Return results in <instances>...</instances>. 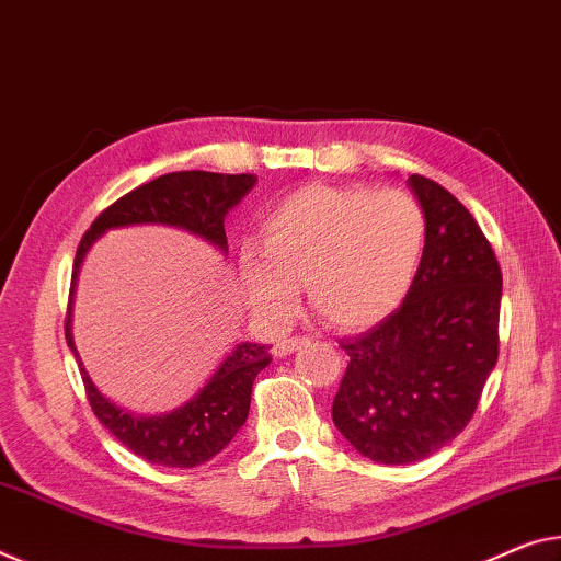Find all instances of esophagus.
<instances>
[{"mask_svg": "<svg viewBox=\"0 0 561 561\" xmlns=\"http://www.w3.org/2000/svg\"><path fill=\"white\" fill-rule=\"evenodd\" d=\"M308 343V339H304V335H296V339H283V341H278L275 343V356H288V353H293V351H298L300 346H306Z\"/></svg>", "mask_w": 561, "mask_h": 561, "instance_id": "34e87169", "label": "esophagus"}]
</instances>
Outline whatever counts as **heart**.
Masks as SVG:
<instances>
[{"instance_id":"heart-1","label":"heart","mask_w":561,"mask_h":561,"mask_svg":"<svg viewBox=\"0 0 561 561\" xmlns=\"http://www.w3.org/2000/svg\"><path fill=\"white\" fill-rule=\"evenodd\" d=\"M426 240V213L409 193L304 185L263 213L264 251L248 245L240 271L248 298L265 318H288L304 280L325 323L360 331L403 304Z\"/></svg>"}]
</instances>
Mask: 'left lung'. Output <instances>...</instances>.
Returning <instances> with one entry per match:
<instances>
[{
    "label": "left lung",
    "instance_id": "left-lung-1",
    "mask_svg": "<svg viewBox=\"0 0 561 561\" xmlns=\"http://www.w3.org/2000/svg\"><path fill=\"white\" fill-rule=\"evenodd\" d=\"M409 185L428 220L426 253L401 308L348 353L333 424L376 463H413L454 442L499 358L502 271L473 215L434 180Z\"/></svg>",
    "mask_w": 561,
    "mask_h": 561
}]
</instances>
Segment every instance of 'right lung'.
Listing matches in <instances>:
<instances>
[{
    "label": "right lung",
    "instance_id": "obj_1",
    "mask_svg": "<svg viewBox=\"0 0 561 561\" xmlns=\"http://www.w3.org/2000/svg\"><path fill=\"white\" fill-rule=\"evenodd\" d=\"M255 180V175L183 170L168 172V175H160L150 183L135 187L133 193L123 195L107 210H102L90 230L82 236L75 255L72 288L90 245L112 228L158 222V226L183 228L197 238L208 240L218 251L228 253L222 220H226L228 210L236 208L253 191ZM70 323L72 290L70 306H67L65 339L75 353L77 364H80L84 391H88L94 416L102 421V426L110 428V434L119 444H125L140 459L158 463V467L193 469L226 449L240 426L245 424L255 376L271 364L268 346L248 341L238 343L191 401H185L183 407L170 413H160V416H137L133 411L119 409L117 403H112L107 396L98 391L88 370L82 368Z\"/></svg>",
    "mask_w": 561,
    "mask_h": 561
}]
</instances>
